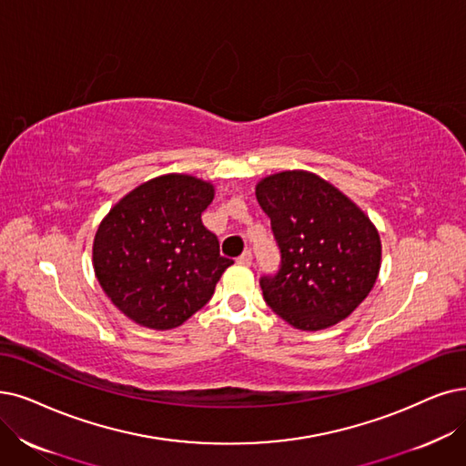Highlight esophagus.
I'll use <instances>...</instances> for the list:
<instances>
[{
  "label": "esophagus",
  "instance_id": "34e87169",
  "mask_svg": "<svg viewBox=\"0 0 466 466\" xmlns=\"http://www.w3.org/2000/svg\"><path fill=\"white\" fill-rule=\"evenodd\" d=\"M237 262H238L240 266H250V264H252V252H250V250H245L243 254H240V256L237 258Z\"/></svg>",
  "mask_w": 466,
  "mask_h": 466
}]
</instances>
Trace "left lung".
Masks as SVG:
<instances>
[{
	"instance_id": "8db88e82",
	"label": "left lung",
	"mask_w": 466,
	"mask_h": 466,
	"mask_svg": "<svg viewBox=\"0 0 466 466\" xmlns=\"http://www.w3.org/2000/svg\"><path fill=\"white\" fill-rule=\"evenodd\" d=\"M281 264L259 277L266 304L296 329L346 319L373 289L380 237L370 219L319 176L292 170L258 183Z\"/></svg>"
}]
</instances>
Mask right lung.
Masks as SVG:
<instances>
[{
  "mask_svg": "<svg viewBox=\"0 0 466 466\" xmlns=\"http://www.w3.org/2000/svg\"><path fill=\"white\" fill-rule=\"evenodd\" d=\"M214 187L168 174L139 185L108 212L93 243V268L113 304L148 329H174L207 304L233 259L202 226Z\"/></svg>",
  "mask_w": 466,
  "mask_h": 466,
  "instance_id": "1",
  "label": "right lung"
}]
</instances>
